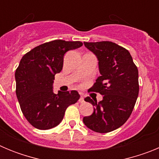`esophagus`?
Returning a JSON list of instances; mask_svg holds the SVG:
<instances>
[{"label":"esophagus","mask_w":159,"mask_h":159,"mask_svg":"<svg viewBox=\"0 0 159 159\" xmlns=\"http://www.w3.org/2000/svg\"><path fill=\"white\" fill-rule=\"evenodd\" d=\"M79 102H84V98L83 95H81L80 98V99H79Z\"/></svg>","instance_id":"34e87169"}]
</instances>
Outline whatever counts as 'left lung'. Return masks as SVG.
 I'll return each mask as SVG.
<instances>
[{
	"label": "left lung",
	"mask_w": 159,
	"mask_h": 159,
	"mask_svg": "<svg viewBox=\"0 0 159 159\" xmlns=\"http://www.w3.org/2000/svg\"><path fill=\"white\" fill-rule=\"evenodd\" d=\"M99 60L100 76L91 91L99 92L102 100L86 97L94 106V112L83 119L89 129L107 133L124 124L131 115L137 100L139 71L128 50L111 41L84 42Z\"/></svg>",
	"instance_id": "obj_1"
}]
</instances>
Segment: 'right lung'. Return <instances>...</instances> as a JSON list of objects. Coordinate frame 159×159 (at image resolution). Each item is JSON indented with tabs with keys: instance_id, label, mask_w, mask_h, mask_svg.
Masks as SVG:
<instances>
[{
	"instance_id": "1",
	"label": "right lung",
	"mask_w": 159,
	"mask_h": 159,
	"mask_svg": "<svg viewBox=\"0 0 159 159\" xmlns=\"http://www.w3.org/2000/svg\"><path fill=\"white\" fill-rule=\"evenodd\" d=\"M82 45L80 41L52 40L32 49L20 61L15 72L16 97L23 115L36 128L57 127L67 107L80 99L76 91L55 94L53 81L62 70L64 54Z\"/></svg>"
}]
</instances>
